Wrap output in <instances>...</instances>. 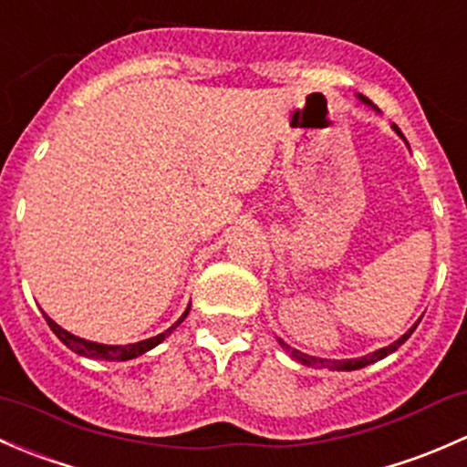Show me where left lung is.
Wrapping results in <instances>:
<instances>
[{
	"label": "left lung",
	"instance_id": "obj_1",
	"mask_svg": "<svg viewBox=\"0 0 467 467\" xmlns=\"http://www.w3.org/2000/svg\"><path fill=\"white\" fill-rule=\"evenodd\" d=\"M359 99H362L364 103H368V99H364V96H359ZM393 130H396V132L402 137V132H400V130H398V126H393ZM416 326H413L411 330H407V333L402 335L400 339L393 341L391 346H387V348H379V350H376V353L364 355V358H359V359H319V358H312V355H306V353H301V350L292 348V346H287L283 339H278V344H281V348H285L287 353H290L292 358L296 359V362L306 364V367H326V368H337V371H355V368H362V367H367V364L378 362V359L387 358L389 353L398 350V346H402L407 339L411 337V333H413V330H416Z\"/></svg>",
	"mask_w": 467,
	"mask_h": 467
}]
</instances>
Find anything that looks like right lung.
Listing matches in <instances>:
<instances>
[{
  "mask_svg": "<svg viewBox=\"0 0 467 467\" xmlns=\"http://www.w3.org/2000/svg\"><path fill=\"white\" fill-rule=\"evenodd\" d=\"M189 310H191V306L186 307L184 315H182L180 319H177L175 324L171 326V328L163 330V333L157 335V337L137 341V344H126V346H105V344H96V341L80 339V337H76V335L67 333L65 328H60V326H57L54 319H49V317H47V315H45V319H47V324H49V328L56 333V337L60 339L62 344L67 346V348L74 350V353L85 355V358H91V359H108V362H126V359H132V358H137V355H143V353H146V350L155 348V346L160 344V341L166 339L168 335H171L172 330H175L177 326H180L182 321L186 319Z\"/></svg>",
  "mask_w": 467,
  "mask_h": 467,
  "instance_id": "add662e5",
  "label": "right lung"
}]
</instances>
